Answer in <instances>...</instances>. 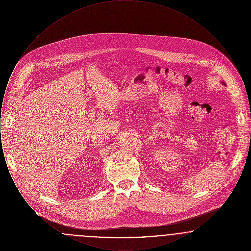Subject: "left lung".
<instances>
[{"label":"left lung","instance_id":"obj_1","mask_svg":"<svg viewBox=\"0 0 251 251\" xmlns=\"http://www.w3.org/2000/svg\"><path fill=\"white\" fill-rule=\"evenodd\" d=\"M222 84H224V85H225V83H224V82H222Z\"/></svg>","mask_w":251,"mask_h":251}]
</instances>
